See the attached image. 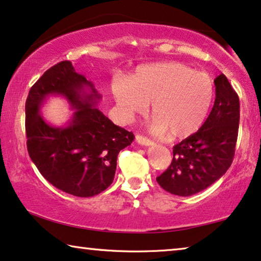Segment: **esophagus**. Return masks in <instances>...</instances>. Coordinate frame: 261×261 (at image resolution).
I'll use <instances>...</instances> for the list:
<instances>
[{"label":"esophagus","mask_w":261,"mask_h":261,"mask_svg":"<svg viewBox=\"0 0 261 261\" xmlns=\"http://www.w3.org/2000/svg\"><path fill=\"white\" fill-rule=\"evenodd\" d=\"M136 141H137L138 144L145 145V146H149V145H152L153 144V142L151 141V139L146 138V137H144V136H142V135L136 136Z\"/></svg>","instance_id":"esophagus-1"}]
</instances>
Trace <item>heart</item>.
Here are the masks:
<instances>
[{"label":"heart","instance_id":"1","mask_svg":"<svg viewBox=\"0 0 261 261\" xmlns=\"http://www.w3.org/2000/svg\"><path fill=\"white\" fill-rule=\"evenodd\" d=\"M112 91L126 119L144 113L152 101L151 130L185 137L203 123L214 98V82L207 73L179 62H160L142 66L129 79H116Z\"/></svg>","mask_w":261,"mask_h":261}]
</instances>
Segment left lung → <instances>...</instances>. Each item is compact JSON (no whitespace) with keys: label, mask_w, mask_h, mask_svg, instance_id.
I'll use <instances>...</instances> for the list:
<instances>
[{"label":"left lung","mask_w":261,"mask_h":261,"mask_svg":"<svg viewBox=\"0 0 261 261\" xmlns=\"http://www.w3.org/2000/svg\"><path fill=\"white\" fill-rule=\"evenodd\" d=\"M215 101L195 134L172 149L174 159L156 181L168 193L190 196L202 192L228 170L236 153L240 102L225 74L214 80Z\"/></svg>","instance_id":"1"}]
</instances>
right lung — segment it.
<instances>
[{"label": "right lung", "mask_w": 261, "mask_h": 261, "mask_svg": "<svg viewBox=\"0 0 261 261\" xmlns=\"http://www.w3.org/2000/svg\"><path fill=\"white\" fill-rule=\"evenodd\" d=\"M49 94L62 95L76 110L67 127H52L39 116ZM100 98L93 84L66 60L47 69L25 100L29 157L50 185L74 196L104 192L113 182L119 151L135 138L95 108Z\"/></svg>", "instance_id": "1"}]
</instances>
